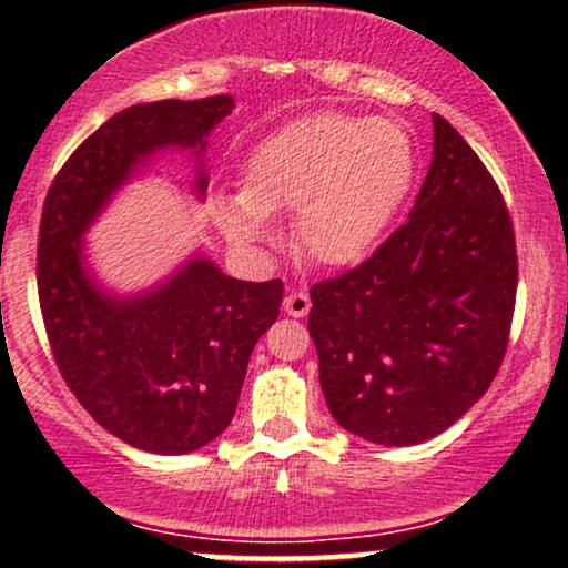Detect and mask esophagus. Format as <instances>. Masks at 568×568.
Instances as JSON below:
<instances>
[{"label":"esophagus","mask_w":568,"mask_h":568,"mask_svg":"<svg viewBox=\"0 0 568 568\" xmlns=\"http://www.w3.org/2000/svg\"><path fill=\"white\" fill-rule=\"evenodd\" d=\"M310 306H312V302L304 291H291L288 296L283 298V310L293 317H304L306 312H310Z\"/></svg>","instance_id":"1"}]
</instances>
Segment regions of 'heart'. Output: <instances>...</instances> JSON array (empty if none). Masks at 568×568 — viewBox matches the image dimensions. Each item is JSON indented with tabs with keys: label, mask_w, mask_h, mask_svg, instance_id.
<instances>
[{
	"label": "heart",
	"mask_w": 568,
	"mask_h": 568,
	"mask_svg": "<svg viewBox=\"0 0 568 568\" xmlns=\"http://www.w3.org/2000/svg\"><path fill=\"white\" fill-rule=\"evenodd\" d=\"M416 179V146L400 122L338 112L275 130L245 162L243 192L219 194L216 221L232 243L277 237L272 216L293 213V243L310 262L349 266L393 224Z\"/></svg>",
	"instance_id": "b5f03b06"
}]
</instances>
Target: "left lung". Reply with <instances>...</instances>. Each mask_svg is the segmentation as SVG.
<instances>
[{
  "instance_id": "obj_1",
  "label": "left lung",
  "mask_w": 568,
  "mask_h": 568,
  "mask_svg": "<svg viewBox=\"0 0 568 568\" xmlns=\"http://www.w3.org/2000/svg\"><path fill=\"white\" fill-rule=\"evenodd\" d=\"M433 162L406 224L361 266L310 291L331 416L382 446L429 440L465 416L510 338V213L452 122L433 114Z\"/></svg>"
}]
</instances>
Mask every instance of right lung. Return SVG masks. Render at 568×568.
<instances>
[{"instance_id": "right-lung-1", "label": "right lung", "mask_w": 568, "mask_h": 568, "mask_svg": "<svg viewBox=\"0 0 568 568\" xmlns=\"http://www.w3.org/2000/svg\"><path fill=\"white\" fill-rule=\"evenodd\" d=\"M232 109V95L122 109L77 146L44 197L37 288L58 371L98 425L141 452H197L230 427L283 280H234L197 253L165 283L116 296L84 266L82 237L154 152L200 158ZM194 189L205 197L202 165Z\"/></svg>"}]
</instances>
